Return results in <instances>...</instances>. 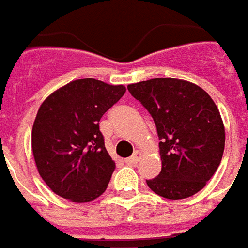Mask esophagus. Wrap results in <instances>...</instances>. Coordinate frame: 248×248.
Returning a JSON list of instances; mask_svg holds the SVG:
<instances>
[{
    "mask_svg": "<svg viewBox=\"0 0 248 248\" xmlns=\"http://www.w3.org/2000/svg\"><path fill=\"white\" fill-rule=\"evenodd\" d=\"M141 156H142L141 152H140V151H136V152L133 153V156H130L129 159H126V163H127V164H131V166H133V164H137L138 161H140V159H141Z\"/></svg>",
    "mask_w": 248,
    "mask_h": 248,
    "instance_id": "esophagus-1",
    "label": "esophagus"
}]
</instances>
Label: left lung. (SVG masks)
Returning <instances> with one entry per match:
<instances>
[{
  "instance_id": "1",
  "label": "left lung",
  "mask_w": 248,
  "mask_h": 248,
  "mask_svg": "<svg viewBox=\"0 0 248 248\" xmlns=\"http://www.w3.org/2000/svg\"><path fill=\"white\" fill-rule=\"evenodd\" d=\"M152 115L159 136L161 171L146 181L168 200H183L205 187L220 166L225 130L212 97L193 82L152 78L127 85Z\"/></svg>"
}]
</instances>
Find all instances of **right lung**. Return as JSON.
<instances>
[{
    "label": "right lung",
    "mask_w": 248,
    "mask_h": 248,
    "mask_svg": "<svg viewBox=\"0 0 248 248\" xmlns=\"http://www.w3.org/2000/svg\"><path fill=\"white\" fill-rule=\"evenodd\" d=\"M124 92V85L81 78L42 103L32 127V153L42 179L55 194L88 202L106 191L115 163L99 121Z\"/></svg>",
    "instance_id": "right-lung-1"
}]
</instances>
